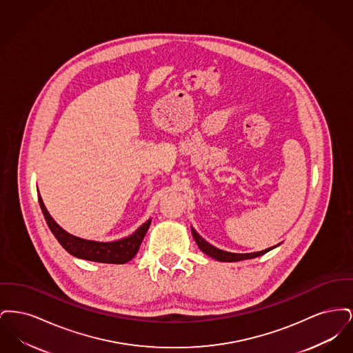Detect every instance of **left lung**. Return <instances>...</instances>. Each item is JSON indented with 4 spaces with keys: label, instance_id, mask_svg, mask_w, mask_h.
I'll use <instances>...</instances> for the list:
<instances>
[{
    "label": "left lung",
    "instance_id": "obj_1",
    "mask_svg": "<svg viewBox=\"0 0 353 353\" xmlns=\"http://www.w3.org/2000/svg\"><path fill=\"white\" fill-rule=\"evenodd\" d=\"M192 234H193V238H194L196 243L199 245L200 250L205 252L206 255H209V256H212V258H214V259H217V261H221V262H238V261H243V259H252V258L261 256V255L266 254V252H270L271 249L275 248V246H272V248L266 249V250H262V252L238 254V252H225V250H221L219 248L210 245V243L206 242V241L202 238L201 235L199 234L193 228H192ZM276 246H278V245H276Z\"/></svg>",
    "mask_w": 353,
    "mask_h": 353
}]
</instances>
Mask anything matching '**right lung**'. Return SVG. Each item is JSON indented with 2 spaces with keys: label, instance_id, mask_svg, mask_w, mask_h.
Returning a JSON list of instances; mask_svg holds the SVG:
<instances>
[{
  "label": "right lung",
  "instance_id": "right-lung-1",
  "mask_svg": "<svg viewBox=\"0 0 353 353\" xmlns=\"http://www.w3.org/2000/svg\"><path fill=\"white\" fill-rule=\"evenodd\" d=\"M38 201L41 205L45 219L50 228L51 233L55 235V238L63 246V249L71 255L77 258H82L85 261L101 262V263H115V265H123L131 261L136 255V252H139V248L151 225V219H148L134 232V234L119 241H112V242L84 239L81 236L70 234L54 221L42 201L39 193H38Z\"/></svg>",
  "mask_w": 353,
  "mask_h": 353
}]
</instances>
